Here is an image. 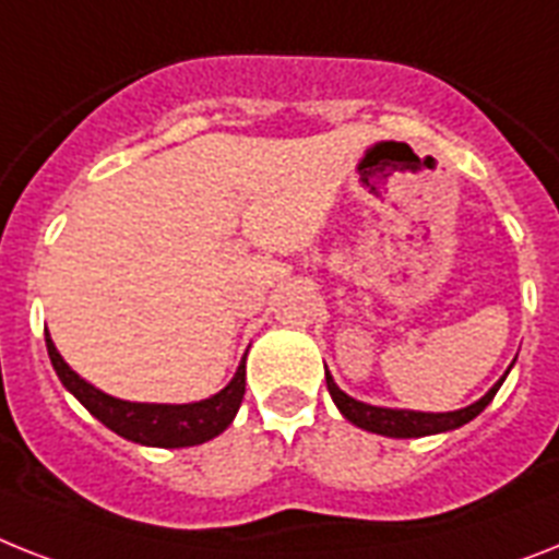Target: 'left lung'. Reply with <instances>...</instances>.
<instances>
[{"label":"left lung","mask_w":559,"mask_h":559,"mask_svg":"<svg viewBox=\"0 0 559 559\" xmlns=\"http://www.w3.org/2000/svg\"><path fill=\"white\" fill-rule=\"evenodd\" d=\"M509 373V371H506ZM506 380V377H502ZM502 380L497 382L495 389L488 391L486 396H479L477 403L465 405L460 412H445V414H431V412H408V408H380V405L359 403L354 396L345 394L334 382V377L325 368V382H329V394L336 403L340 414L357 428H366L371 435L382 437H396V440H408V437H428V435H442V431H454V428L472 423L483 408H486L495 394L500 391Z\"/></svg>","instance_id":"8db88e82"}]
</instances>
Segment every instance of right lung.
Returning a JSON list of instances; mask_svg holds the SVG:
<instances>
[{
  "instance_id": "1",
  "label": "right lung",
  "mask_w": 559,
  "mask_h": 559,
  "mask_svg": "<svg viewBox=\"0 0 559 559\" xmlns=\"http://www.w3.org/2000/svg\"><path fill=\"white\" fill-rule=\"evenodd\" d=\"M45 345H48V357L64 389L71 391L87 412L94 414L103 426H108L114 435L140 442V445L186 449V445L214 440L234 423L239 405H242V396H246V357L239 362L234 380L219 394L200 400V403H128V400H117V396L105 394L87 380H82L57 352L48 331H45Z\"/></svg>"
}]
</instances>
